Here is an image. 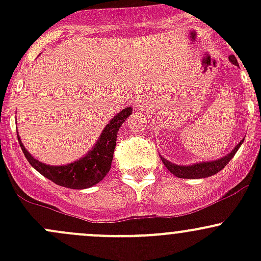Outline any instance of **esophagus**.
<instances>
[{
    "label": "esophagus",
    "mask_w": 261,
    "mask_h": 261,
    "mask_svg": "<svg viewBox=\"0 0 261 261\" xmlns=\"http://www.w3.org/2000/svg\"><path fill=\"white\" fill-rule=\"evenodd\" d=\"M135 107H136V109H141V107H143V103H141V101L135 102Z\"/></svg>",
    "instance_id": "esophagus-1"
}]
</instances>
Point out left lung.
<instances>
[{"label":"left lung","instance_id":"obj_1","mask_svg":"<svg viewBox=\"0 0 261 261\" xmlns=\"http://www.w3.org/2000/svg\"><path fill=\"white\" fill-rule=\"evenodd\" d=\"M228 60H230L232 64L239 65L235 55L228 57ZM244 140L245 138L235 146V149H233L232 151L228 152L227 155L220 158V159L212 160V162H199V163H194V164H191V165H178V164H174V163H170L169 160H167L164 156H162V155H160V159H162L163 164L167 167V169L169 170L172 174H174L175 177L184 178V179H199V178H207V177H211V175L217 174L220 170H222L223 168L228 164V162L232 159L233 155H235L236 151L239 150V147H240L241 144L244 143Z\"/></svg>","mask_w":261,"mask_h":261}]
</instances>
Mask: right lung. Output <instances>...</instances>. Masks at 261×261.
<instances>
[{
    "mask_svg": "<svg viewBox=\"0 0 261 261\" xmlns=\"http://www.w3.org/2000/svg\"><path fill=\"white\" fill-rule=\"evenodd\" d=\"M133 109L126 107L118 112L110 122L105 126L94 146L86 155L75 162L65 165H49L33 156L26 150L17 134L18 144L22 149L23 155L30 163L34 169L38 170L41 175L54 181L55 184L67 187L70 189H86L99 183L111 168L114 151L116 146L118 128L121 127L126 118L131 115Z\"/></svg>",
    "mask_w": 261,
    "mask_h": 261,
    "instance_id": "1",
    "label": "right lung"
}]
</instances>
